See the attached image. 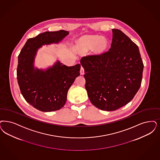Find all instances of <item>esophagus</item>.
Instances as JSON below:
<instances>
[{
    "instance_id": "obj_1",
    "label": "esophagus",
    "mask_w": 160,
    "mask_h": 160,
    "mask_svg": "<svg viewBox=\"0 0 160 160\" xmlns=\"http://www.w3.org/2000/svg\"><path fill=\"white\" fill-rule=\"evenodd\" d=\"M80 74L81 75H83L84 74V68L82 66H81V68H80Z\"/></svg>"
}]
</instances>
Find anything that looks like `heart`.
<instances>
[{
    "mask_svg": "<svg viewBox=\"0 0 160 160\" xmlns=\"http://www.w3.org/2000/svg\"><path fill=\"white\" fill-rule=\"evenodd\" d=\"M109 45L108 39L98 35H84L77 41V50L82 54H86L92 50L93 54L100 55L105 53Z\"/></svg>",
    "mask_w": 160,
    "mask_h": 160,
    "instance_id": "obj_1",
    "label": "heart"
}]
</instances>
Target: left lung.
Wrapping results in <instances>:
<instances>
[{
	"mask_svg": "<svg viewBox=\"0 0 160 160\" xmlns=\"http://www.w3.org/2000/svg\"><path fill=\"white\" fill-rule=\"evenodd\" d=\"M112 33L108 52L80 60L89 100L106 111L119 109L132 100L140 88L143 69L138 46L119 29H112Z\"/></svg>",
	"mask_w": 160,
	"mask_h": 160,
	"instance_id": "obj_1",
	"label": "left lung"
}]
</instances>
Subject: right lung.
I'll list each match as a JSON object with an SVG mask.
<instances>
[{"label": "right lung", "mask_w": 160, "mask_h": 160, "mask_svg": "<svg viewBox=\"0 0 160 160\" xmlns=\"http://www.w3.org/2000/svg\"><path fill=\"white\" fill-rule=\"evenodd\" d=\"M69 32L47 31L28 39L18 56L17 80L26 101L42 112L61 109L66 102L68 89L80 76L81 65L68 67L57 60L47 68L34 66L38 50L44 45L58 44Z\"/></svg>", "instance_id": "1"}]
</instances>
